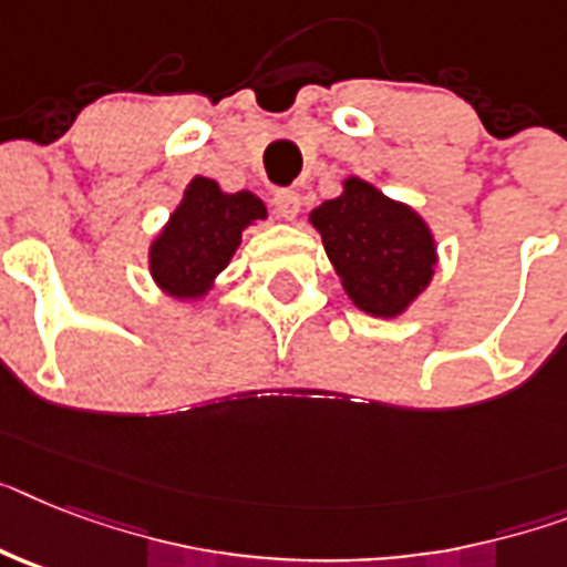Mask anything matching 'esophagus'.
I'll return each mask as SVG.
<instances>
[{
  "label": "esophagus",
  "mask_w": 567,
  "mask_h": 567,
  "mask_svg": "<svg viewBox=\"0 0 567 567\" xmlns=\"http://www.w3.org/2000/svg\"><path fill=\"white\" fill-rule=\"evenodd\" d=\"M272 203H275V210H278V217L284 219H295L298 217V210H301V196L289 188L275 190Z\"/></svg>",
  "instance_id": "esophagus-1"
}]
</instances>
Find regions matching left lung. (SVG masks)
<instances>
[{"instance_id":"left-lung-1","label":"left lung","mask_w":567,"mask_h":567,"mask_svg":"<svg viewBox=\"0 0 567 567\" xmlns=\"http://www.w3.org/2000/svg\"><path fill=\"white\" fill-rule=\"evenodd\" d=\"M327 257L359 310L394 318L434 275V240L423 219L362 179L312 210Z\"/></svg>"}]
</instances>
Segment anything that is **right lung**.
Wrapping results in <instances>:
<instances>
[{"label": "right lung", "mask_w": 567, "mask_h": 567, "mask_svg": "<svg viewBox=\"0 0 567 567\" xmlns=\"http://www.w3.org/2000/svg\"><path fill=\"white\" fill-rule=\"evenodd\" d=\"M264 217L266 205L255 194H223L217 182L196 176L150 249V272L167 295L199 298L228 266L243 228Z\"/></svg>", "instance_id": "1"}]
</instances>
